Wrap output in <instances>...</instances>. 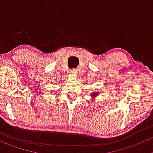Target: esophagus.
I'll return each instance as SVG.
<instances>
[{"instance_id":"esophagus-1","label":"esophagus","mask_w":153,"mask_h":153,"mask_svg":"<svg viewBox=\"0 0 153 153\" xmlns=\"http://www.w3.org/2000/svg\"><path fill=\"white\" fill-rule=\"evenodd\" d=\"M76 71L75 70H71V74H76Z\"/></svg>"}]
</instances>
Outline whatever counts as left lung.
<instances>
[{
    "instance_id": "1",
    "label": "left lung",
    "mask_w": 153,
    "mask_h": 153,
    "mask_svg": "<svg viewBox=\"0 0 153 153\" xmlns=\"http://www.w3.org/2000/svg\"><path fill=\"white\" fill-rule=\"evenodd\" d=\"M91 95H92V97H97V95H98V93H92Z\"/></svg>"
}]
</instances>
